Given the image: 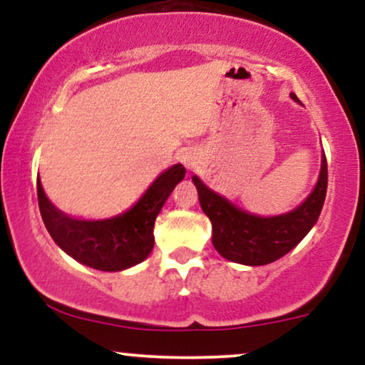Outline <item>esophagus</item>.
<instances>
[{
	"instance_id": "1",
	"label": "esophagus",
	"mask_w": 365,
	"mask_h": 365,
	"mask_svg": "<svg viewBox=\"0 0 365 365\" xmlns=\"http://www.w3.org/2000/svg\"><path fill=\"white\" fill-rule=\"evenodd\" d=\"M182 161L185 163V165L188 166V168H194V166H195V159L192 158L190 154H183V156H182Z\"/></svg>"
}]
</instances>
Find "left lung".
<instances>
[{"label": "left lung", "instance_id": "1", "mask_svg": "<svg viewBox=\"0 0 365 365\" xmlns=\"http://www.w3.org/2000/svg\"><path fill=\"white\" fill-rule=\"evenodd\" d=\"M299 103V98L292 94ZM202 211L211 220L212 245L228 261L245 266H264L288 254L311 232L321 215L328 188V163L322 156L321 173L312 194L299 207L282 216L261 217L242 211L228 199L192 177Z\"/></svg>", "mask_w": 365, "mask_h": 365}]
</instances>
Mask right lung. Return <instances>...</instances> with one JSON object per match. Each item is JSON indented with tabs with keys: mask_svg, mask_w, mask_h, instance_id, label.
<instances>
[{
	"mask_svg": "<svg viewBox=\"0 0 365 365\" xmlns=\"http://www.w3.org/2000/svg\"><path fill=\"white\" fill-rule=\"evenodd\" d=\"M185 177L173 165L154 180L145 194L123 215L110 220H77L56 209L37 178V200L46 230L75 261L99 271H123L144 261L154 247V221L173 188Z\"/></svg>",
	"mask_w": 365,
	"mask_h": 365,
	"instance_id": "add662e5",
	"label": "right lung"
}]
</instances>
